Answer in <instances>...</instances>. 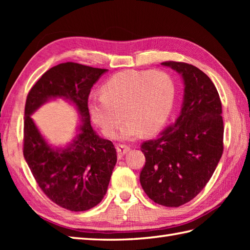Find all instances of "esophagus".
<instances>
[{
  "instance_id": "esophagus-1",
  "label": "esophagus",
  "mask_w": 250,
  "mask_h": 250,
  "mask_svg": "<svg viewBox=\"0 0 250 250\" xmlns=\"http://www.w3.org/2000/svg\"><path fill=\"white\" fill-rule=\"evenodd\" d=\"M129 150H130V147L125 145V144H119L118 146H117V152H118L119 158L124 157L125 153H126Z\"/></svg>"
}]
</instances>
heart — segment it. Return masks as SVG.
Instances as JSON below:
<instances>
[{"instance_id":"obj_1","label":"heart","mask_w":250,"mask_h":250,"mask_svg":"<svg viewBox=\"0 0 250 250\" xmlns=\"http://www.w3.org/2000/svg\"><path fill=\"white\" fill-rule=\"evenodd\" d=\"M101 93L102 98L89 103L94 124L105 136L114 137L124 115L126 120L120 137L133 140L142 132L151 134L166 124L175 87L166 72L125 70L108 78L101 87Z\"/></svg>"}]
</instances>
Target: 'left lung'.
Segmentation results:
<instances>
[{"mask_svg": "<svg viewBox=\"0 0 250 250\" xmlns=\"http://www.w3.org/2000/svg\"><path fill=\"white\" fill-rule=\"evenodd\" d=\"M161 64L182 74L184 103L176 122L142 143L146 161L140 182L155 203L178 207L203 190L222 156V106L215 84L200 68L185 62Z\"/></svg>", "mask_w": 250, "mask_h": 250, "instance_id": "obj_1", "label": "left lung"}]
</instances>
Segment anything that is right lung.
<instances>
[{"mask_svg": "<svg viewBox=\"0 0 250 250\" xmlns=\"http://www.w3.org/2000/svg\"><path fill=\"white\" fill-rule=\"evenodd\" d=\"M106 71L74 62L61 63L44 73L26 97L23 157L42 191L67 210L83 211L98 205L107 191L117 162L113 143L101 139L90 125L89 94ZM60 96L78 106L83 124L72 145L54 150L40 135L29 115L46 100Z\"/></svg>", "mask_w": 250, "mask_h": 250, "instance_id": "right-lung-1", "label": "right lung"}]
</instances>
